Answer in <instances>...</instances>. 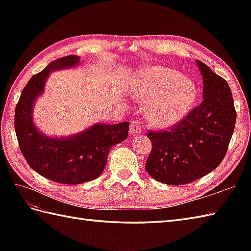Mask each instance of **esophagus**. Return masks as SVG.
Wrapping results in <instances>:
<instances>
[{"label": "esophagus", "mask_w": 251, "mask_h": 251, "mask_svg": "<svg viewBox=\"0 0 251 251\" xmlns=\"http://www.w3.org/2000/svg\"><path fill=\"white\" fill-rule=\"evenodd\" d=\"M141 131H142V127L140 125V123L138 121H132L130 123V129H129L130 136H136L138 134H140Z\"/></svg>", "instance_id": "34e87169"}]
</instances>
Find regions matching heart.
<instances>
[{
	"instance_id": "heart-1",
	"label": "heart",
	"mask_w": 251,
	"mask_h": 251,
	"mask_svg": "<svg viewBox=\"0 0 251 251\" xmlns=\"http://www.w3.org/2000/svg\"><path fill=\"white\" fill-rule=\"evenodd\" d=\"M134 93L141 99H151L148 113L154 124L159 126L180 122L188 114L196 98L194 83L166 67L146 69Z\"/></svg>"
}]
</instances>
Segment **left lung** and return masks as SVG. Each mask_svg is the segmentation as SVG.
I'll return each mask as SVG.
<instances>
[{
  "mask_svg": "<svg viewBox=\"0 0 251 251\" xmlns=\"http://www.w3.org/2000/svg\"><path fill=\"white\" fill-rule=\"evenodd\" d=\"M202 101L167 130H149L152 150L146 170L162 183L182 185L204 177L225 158L235 127L236 111L228 84L204 62Z\"/></svg>",
  "mask_w": 251,
  "mask_h": 251,
  "instance_id": "1",
  "label": "left lung"
}]
</instances>
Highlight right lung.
I'll list each match as a JSON object with an SVG mask.
<instances>
[{
    "label": "right lung",
    "mask_w": 251,
    "mask_h": 251,
    "mask_svg": "<svg viewBox=\"0 0 251 251\" xmlns=\"http://www.w3.org/2000/svg\"><path fill=\"white\" fill-rule=\"evenodd\" d=\"M78 61L76 55L51 61L30 78L15 110V131L26 163L37 174L63 184H79L98 178L105 167L110 149L125 140L129 129L128 122L95 124L77 135L50 138L36 128L32 111L50 73L76 66Z\"/></svg>",
    "instance_id": "1"
}]
</instances>
